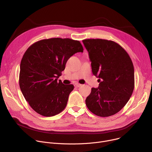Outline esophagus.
I'll return each mask as SVG.
<instances>
[{"label": "esophagus", "mask_w": 152, "mask_h": 152, "mask_svg": "<svg viewBox=\"0 0 152 152\" xmlns=\"http://www.w3.org/2000/svg\"><path fill=\"white\" fill-rule=\"evenodd\" d=\"M82 86V84H80V83H77L75 84V86H76V87H80V86Z\"/></svg>", "instance_id": "34e87169"}]
</instances>
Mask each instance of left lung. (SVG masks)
I'll return each mask as SVG.
<instances>
[{
	"instance_id": "8db88e82",
	"label": "left lung",
	"mask_w": 152,
	"mask_h": 152,
	"mask_svg": "<svg viewBox=\"0 0 152 152\" xmlns=\"http://www.w3.org/2000/svg\"><path fill=\"white\" fill-rule=\"evenodd\" d=\"M87 50L93 74L99 79L98 88H92L85 100L94 114L109 117L119 112L131 97L135 84L132 61L117 42L102 39L82 41Z\"/></svg>"
}]
</instances>
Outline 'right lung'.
I'll list each match as a JSON object with an SVG mask.
<instances>
[{
	"mask_svg": "<svg viewBox=\"0 0 152 152\" xmlns=\"http://www.w3.org/2000/svg\"><path fill=\"white\" fill-rule=\"evenodd\" d=\"M83 50L79 41L61 38L38 41L27 49L20 63L19 85L35 112L52 117L65 109L74 86L58 79L68 59Z\"/></svg>",
	"mask_w": 152,
	"mask_h": 152,
	"instance_id": "right-lung-1",
	"label": "right lung"
}]
</instances>
